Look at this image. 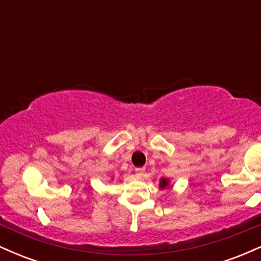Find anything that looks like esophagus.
Instances as JSON below:
<instances>
[{"label": "esophagus", "instance_id": "obj_1", "mask_svg": "<svg viewBox=\"0 0 261 261\" xmlns=\"http://www.w3.org/2000/svg\"><path fill=\"white\" fill-rule=\"evenodd\" d=\"M143 174H145V168H136V169H135V176H136L137 179L142 178Z\"/></svg>", "mask_w": 261, "mask_h": 261}]
</instances>
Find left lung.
<instances>
[{
	"mask_svg": "<svg viewBox=\"0 0 261 261\" xmlns=\"http://www.w3.org/2000/svg\"><path fill=\"white\" fill-rule=\"evenodd\" d=\"M170 188V180L168 178H161L160 179V189L164 190V189Z\"/></svg>",
	"mask_w": 261,
	"mask_h": 261,
	"instance_id": "1",
	"label": "left lung"
}]
</instances>
